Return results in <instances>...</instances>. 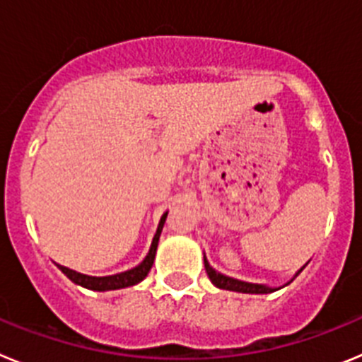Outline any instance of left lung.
I'll return each mask as SVG.
<instances>
[{"label": "left lung", "instance_id": "obj_1", "mask_svg": "<svg viewBox=\"0 0 362 362\" xmlns=\"http://www.w3.org/2000/svg\"><path fill=\"white\" fill-rule=\"evenodd\" d=\"M203 259H204V270H206V274H209V277H210V281L214 283V286H217V288H223V290H230V292H239V293H272V292H276V290L283 288V286H286V284L292 283V281L299 276L300 272H303V268H305L303 267L300 270H297L296 276H293L288 283H284L283 286H268V284L246 283V281L233 279V277L225 276V274H221V272H217L216 268L210 267L206 255H204Z\"/></svg>", "mask_w": 362, "mask_h": 362}]
</instances>
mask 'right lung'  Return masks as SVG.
Segmentation results:
<instances>
[{
    "label": "right lung",
    "instance_id": "right-lung-1",
    "mask_svg": "<svg viewBox=\"0 0 362 362\" xmlns=\"http://www.w3.org/2000/svg\"><path fill=\"white\" fill-rule=\"evenodd\" d=\"M168 216V212H165L161 216V221H159L158 230H156V235L152 239V245H150V250L146 254V257L143 259L141 263L137 264V267L130 268L127 272H121V274H114V276H105V277H95V276H86V274H79L76 270H70V268L62 267V264H57V268L69 277L72 283L79 284L83 288L88 290H95V292H108V290H119V288H127V286H134V284L141 283L146 276H148L150 268L153 264V259H156V252H158V243H159V235H161L163 225H165V219Z\"/></svg>",
    "mask_w": 362,
    "mask_h": 362
}]
</instances>
